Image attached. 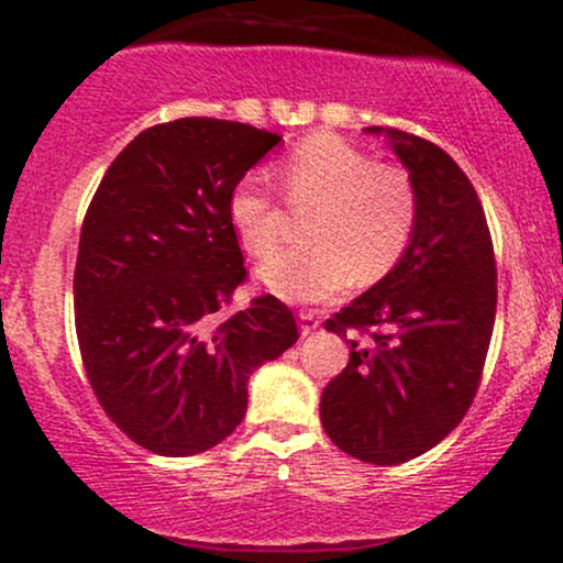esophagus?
Instances as JSON below:
<instances>
[{"label":"esophagus","instance_id":"obj_1","mask_svg":"<svg viewBox=\"0 0 563 563\" xmlns=\"http://www.w3.org/2000/svg\"><path fill=\"white\" fill-rule=\"evenodd\" d=\"M320 328V318L318 314L312 312V309H303V312L299 314V331H301V335H309V333H314Z\"/></svg>","mask_w":563,"mask_h":563}]
</instances>
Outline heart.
<instances>
[{
  "label": "heart",
  "mask_w": 563,
  "mask_h": 563,
  "mask_svg": "<svg viewBox=\"0 0 563 563\" xmlns=\"http://www.w3.org/2000/svg\"><path fill=\"white\" fill-rule=\"evenodd\" d=\"M294 206H314L303 224L309 243L283 249L260 267L280 299L322 301L397 267L418 228V190L402 166L378 164L352 142L320 132L301 140L277 169ZM238 243L264 256L283 235V209L260 177H243L228 196Z\"/></svg>",
  "instance_id": "obj_1"
}]
</instances>
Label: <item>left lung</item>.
Here are the masks:
<instances>
[{"mask_svg": "<svg viewBox=\"0 0 563 563\" xmlns=\"http://www.w3.org/2000/svg\"><path fill=\"white\" fill-rule=\"evenodd\" d=\"M386 134L418 190V228L391 273L325 322L376 331L349 341V365L322 389L320 421L339 450L376 466L423 455L463 421L479 389L497 307L495 251L471 179L434 142Z\"/></svg>", "mask_w": 563, "mask_h": 563, "instance_id": "left-lung-1", "label": "left lung"}]
</instances>
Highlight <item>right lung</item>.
I'll return each instance as SVG.
<instances>
[{
    "label": "right lung",
    "instance_id": "1",
    "mask_svg": "<svg viewBox=\"0 0 563 563\" xmlns=\"http://www.w3.org/2000/svg\"><path fill=\"white\" fill-rule=\"evenodd\" d=\"M277 142L200 115L151 126L108 166L84 217L74 275L84 371L108 418L156 455L228 439L251 373L299 341L275 296L219 318L245 280L228 196Z\"/></svg>",
    "mask_w": 563,
    "mask_h": 563
}]
</instances>
